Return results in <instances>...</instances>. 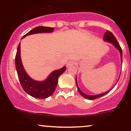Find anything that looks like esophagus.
<instances>
[{
  "instance_id": "obj_1",
  "label": "esophagus",
  "mask_w": 131,
  "mask_h": 131,
  "mask_svg": "<svg viewBox=\"0 0 131 131\" xmlns=\"http://www.w3.org/2000/svg\"><path fill=\"white\" fill-rule=\"evenodd\" d=\"M76 64V62H75L74 61H69L67 63V66L68 67H70V66H73L74 65V64Z\"/></svg>"
}]
</instances>
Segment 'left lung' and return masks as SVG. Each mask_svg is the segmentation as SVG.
I'll list each match as a JSON object with an SVG mask.
<instances>
[{"mask_svg": "<svg viewBox=\"0 0 131 131\" xmlns=\"http://www.w3.org/2000/svg\"><path fill=\"white\" fill-rule=\"evenodd\" d=\"M103 39H104L105 41L106 42H108L112 43L113 45L119 51L120 54H121V61H122V57H123V53H122V49H121V47H120L119 44L118 42L117 41L115 37V36L113 34L112 32H111L110 31H106V32L105 33V35L104 37H103ZM76 85H77V88H78V90L79 91V94H80L83 97H84L85 99H88V100H94V99H98L100 98V97H102V96L105 95V94H106L107 93L109 92V91L103 93V94H100L99 95H87L84 94V93L82 92V91L79 89V87H78V84H77V80H76Z\"/></svg>", "mask_w": 131, "mask_h": 131, "instance_id": "8db88e82", "label": "left lung"}]
</instances>
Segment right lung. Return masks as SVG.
<instances>
[{"instance_id": "1", "label": "right lung", "mask_w": 131, "mask_h": 131, "mask_svg": "<svg viewBox=\"0 0 131 131\" xmlns=\"http://www.w3.org/2000/svg\"><path fill=\"white\" fill-rule=\"evenodd\" d=\"M53 28L45 26H38L24 35L21 39L31 34L42 32H52ZM20 45L19 43L17 48L15 56V67L18 76L19 82L23 89L28 94L37 99H46L53 94L58 84V79L66 70V67L60 70L54 71L49 75V77L43 81H37L31 79L27 74L22 64L20 55Z\"/></svg>"}]
</instances>
